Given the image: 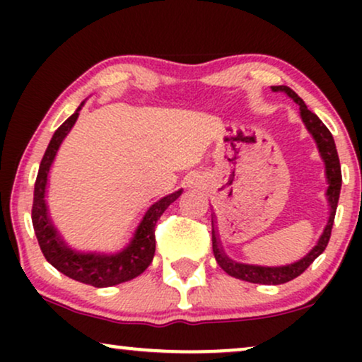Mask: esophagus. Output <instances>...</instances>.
<instances>
[{"instance_id": "1", "label": "esophagus", "mask_w": 362, "mask_h": 362, "mask_svg": "<svg viewBox=\"0 0 362 362\" xmlns=\"http://www.w3.org/2000/svg\"><path fill=\"white\" fill-rule=\"evenodd\" d=\"M187 182H189V186H197V185H199V180H197V176H192Z\"/></svg>"}]
</instances>
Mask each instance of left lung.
<instances>
[{
  "instance_id": "left-lung-1",
  "label": "left lung",
  "mask_w": 362,
  "mask_h": 362,
  "mask_svg": "<svg viewBox=\"0 0 362 362\" xmlns=\"http://www.w3.org/2000/svg\"><path fill=\"white\" fill-rule=\"evenodd\" d=\"M272 90L285 92L286 95L291 97L296 103H298L301 120H303L306 130H308L311 133V136L315 138L316 146H318L320 150V155L325 161L326 180H328V185H329L328 189H326V197H328V202H329V219L326 222V227L323 234L320 237L318 244H316L313 249L303 257V259L295 262V264L284 265V267H260V265L239 264V262L229 259V257L224 254V250H222L221 242H219V235H217L216 219L214 216H212V252H214L217 264L221 265V269L224 270L226 274L234 276V279L250 281V284H262V285H280L296 279V276L303 274V272L313 264L316 257L323 254L326 245H328L329 242L331 229H333L336 207H338V201H339L341 181H343V177H341L339 158H338V151H336L333 135H331V132L326 128L325 123L321 122L313 112H310L308 108H306L305 102L301 100V98L296 95L290 87L275 86L272 87Z\"/></svg>"
}]
</instances>
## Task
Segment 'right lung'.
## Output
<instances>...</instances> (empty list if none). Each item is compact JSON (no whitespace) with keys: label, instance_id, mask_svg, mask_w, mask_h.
<instances>
[{"label":"right lung","instance_id":"right-lung-1","mask_svg":"<svg viewBox=\"0 0 362 362\" xmlns=\"http://www.w3.org/2000/svg\"><path fill=\"white\" fill-rule=\"evenodd\" d=\"M83 102L57 128L51 138L46 153H44L36 177V185H34L33 227L34 232H36L39 247H41L42 254L49 264L56 267L61 274L67 275L69 279L97 286V288H103V286H113L135 279V276L143 274L148 269V265L153 260V255H155L156 222L163 212L168 209V206L181 196L182 189L175 191L173 194H168L155 202L143 216L130 244L123 250L117 252V254H82V252L69 249L47 216L46 186L49 170H51L59 146H61L64 138L67 136V133L71 132L74 123H76Z\"/></svg>","mask_w":362,"mask_h":362}]
</instances>
